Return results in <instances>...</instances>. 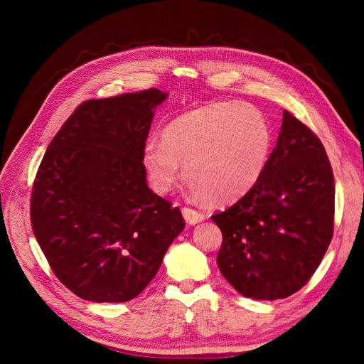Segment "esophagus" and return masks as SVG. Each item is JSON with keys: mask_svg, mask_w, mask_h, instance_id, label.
<instances>
[{"mask_svg": "<svg viewBox=\"0 0 364 364\" xmlns=\"http://www.w3.org/2000/svg\"><path fill=\"white\" fill-rule=\"evenodd\" d=\"M182 215L185 218V222L188 225H197V223H200L205 220V215L202 213L196 211V209H191V208H183Z\"/></svg>", "mask_w": 364, "mask_h": 364, "instance_id": "obj_1", "label": "esophagus"}]
</instances>
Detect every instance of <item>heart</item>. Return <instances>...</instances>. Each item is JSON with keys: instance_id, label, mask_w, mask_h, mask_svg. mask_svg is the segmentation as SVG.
Wrapping results in <instances>:
<instances>
[{"instance_id": "heart-1", "label": "heart", "mask_w": 364, "mask_h": 364, "mask_svg": "<svg viewBox=\"0 0 364 364\" xmlns=\"http://www.w3.org/2000/svg\"><path fill=\"white\" fill-rule=\"evenodd\" d=\"M272 132L255 107L237 102L203 106L171 119L161 144L146 142L142 165L151 188L171 191L181 176L196 197L229 203L247 194L266 168Z\"/></svg>"}]
</instances>
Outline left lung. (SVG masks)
Masks as SVG:
<instances>
[{
	"mask_svg": "<svg viewBox=\"0 0 364 364\" xmlns=\"http://www.w3.org/2000/svg\"><path fill=\"white\" fill-rule=\"evenodd\" d=\"M334 176L313 132L284 111L277 147L253 188L213 222L217 264L245 297L282 299L313 277L331 243Z\"/></svg>",
	"mask_w": 364,
	"mask_h": 364,
	"instance_id": "obj_1",
	"label": "left lung"
}]
</instances>
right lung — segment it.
<instances>
[{
    "instance_id": "obj_1",
    "label": "right lung",
    "mask_w": 364,
    "mask_h": 364,
    "mask_svg": "<svg viewBox=\"0 0 364 364\" xmlns=\"http://www.w3.org/2000/svg\"><path fill=\"white\" fill-rule=\"evenodd\" d=\"M156 87L87 100L43 155L31 191V226L59 281L92 302L134 299L155 278L185 222L146 181L142 149Z\"/></svg>"
}]
</instances>
